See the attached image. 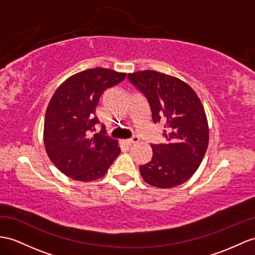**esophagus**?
I'll return each mask as SVG.
<instances>
[{"mask_svg":"<svg viewBox=\"0 0 255 255\" xmlns=\"http://www.w3.org/2000/svg\"><path fill=\"white\" fill-rule=\"evenodd\" d=\"M138 141H139L138 136H133L132 138H129V139L124 140V142H126V144H127V145H128V146L134 145V144H136V142H138Z\"/></svg>","mask_w":255,"mask_h":255,"instance_id":"esophagus-1","label":"esophagus"}]
</instances>
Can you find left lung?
I'll return each instance as SVG.
<instances>
[{"mask_svg":"<svg viewBox=\"0 0 255 255\" xmlns=\"http://www.w3.org/2000/svg\"><path fill=\"white\" fill-rule=\"evenodd\" d=\"M147 99L153 123L163 124L164 144H151L150 162L139 165L141 177L159 188L185 183L199 167L209 144L204 108L188 84L153 70L128 74Z\"/></svg>","mask_w":255,"mask_h":255,"instance_id":"1","label":"left lung"}]
</instances>
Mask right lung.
<instances>
[{
  "label": "right lung",
  "instance_id": "right-lung-1",
  "mask_svg": "<svg viewBox=\"0 0 255 255\" xmlns=\"http://www.w3.org/2000/svg\"><path fill=\"white\" fill-rule=\"evenodd\" d=\"M127 74L105 68L84 70L67 79L56 90L44 120V144L57 169L76 181L104 176L120 153L118 141L105 135L104 128L93 134L97 123L99 97L119 84Z\"/></svg>",
  "mask_w": 255,
  "mask_h": 255
}]
</instances>
